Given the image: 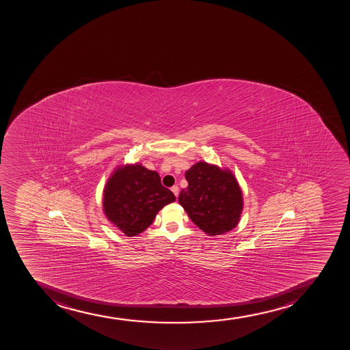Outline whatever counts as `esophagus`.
<instances>
[{"instance_id": "34e87169", "label": "esophagus", "mask_w": 350, "mask_h": 350, "mask_svg": "<svg viewBox=\"0 0 350 350\" xmlns=\"http://www.w3.org/2000/svg\"><path fill=\"white\" fill-rule=\"evenodd\" d=\"M172 191H173L174 195H175V197L177 198V196H178V191H180V189H178V187L177 185H174V187H172V189H170Z\"/></svg>"}]
</instances>
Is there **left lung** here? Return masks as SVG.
Returning a JSON list of instances; mask_svg holds the SVG:
<instances>
[{"instance_id": "obj_1", "label": "left lung", "mask_w": 350, "mask_h": 350, "mask_svg": "<svg viewBox=\"0 0 350 350\" xmlns=\"http://www.w3.org/2000/svg\"><path fill=\"white\" fill-rule=\"evenodd\" d=\"M188 187L178 202L197 227L208 236L235 228L243 210V195L229 170L199 161L185 172Z\"/></svg>"}]
</instances>
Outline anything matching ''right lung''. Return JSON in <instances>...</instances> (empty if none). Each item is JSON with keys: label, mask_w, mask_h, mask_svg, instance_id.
I'll return each instance as SVG.
<instances>
[{"label": "right lung", "mask_w": 350, "mask_h": 350, "mask_svg": "<svg viewBox=\"0 0 350 350\" xmlns=\"http://www.w3.org/2000/svg\"><path fill=\"white\" fill-rule=\"evenodd\" d=\"M175 196L161 184L159 174L140 163L118 167L103 189L107 219L126 236H136L151 226L162 207Z\"/></svg>", "instance_id": "obj_1"}]
</instances>
